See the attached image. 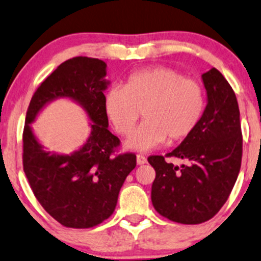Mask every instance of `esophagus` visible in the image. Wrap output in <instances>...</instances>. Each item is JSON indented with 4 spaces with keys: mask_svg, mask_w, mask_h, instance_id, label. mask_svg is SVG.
Segmentation results:
<instances>
[{
    "mask_svg": "<svg viewBox=\"0 0 261 261\" xmlns=\"http://www.w3.org/2000/svg\"><path fill=\"white\" fill-rule=\"evenodd\" d=\"M136 161L138 165H144L147 163V158L143 156V155L138 154V155H136Z\"/></svg>",
    "mask_w": 261,
    "mask_h": 261,
    "instance_id": "1",
    "label": "esophagus"
}]
</instances>
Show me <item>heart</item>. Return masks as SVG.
I'll return each instance as SVG.
<instances>
[{"mask_svg":"<svg viewBox=\"0 0 261 261\" xmlns=\"http://www.w3.org/2000/svg\"><path fill=\"white\" fill-rule=\"evenodd\" d=\"M106 113L121 135L131 133L125 146L146 151L166 142L180 141L193 133L204 110L202 88L176 70L155 67L130 75L123 87H113L105 98Z\"/></svg>","mask_w":261,"mask_h":261,"instance_id":"obj_1","label":"heart"}]
</instances>
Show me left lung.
<instances>
[{"mask_svg":"<svg viewBox=\"0 0 261 261\" xmlns=\"http://www.w3.org/2000/svg\"><path fill=\"white\" fill-rule=\"evenodd\" d=\"M207 103L189 136L167 156L187 161L180 166L161 155L148 158L154 167L151 202L158 213L180 224L212 218L235 186L242 159L240 110L232 88L217 70L201 75Z\"/></svg>","mask_w":261,"mask_h":261,"instance_id":"1","label":"left lung"}]
</instances>
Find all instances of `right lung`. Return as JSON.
<instances>
[{
	"mask_svg": "<svg viewBox=\"0 0 261 261\" xmlns=\"http://www.w3.org/2000/svg\"><path fill=\"white\" fill-rule=\"evenodd\" d=\"M106 62L75 57L62 62L39 85L30 102L25 119L24 172L36 199L55 220L74 229L92 227L110 218L120 188L136 167V155L113 156L120 141L108 130L103 91ZM59 98H67L84 108L91 135L79 150L70 154L48 152L32 130L38 114Z\"/></svg>",
	"mask_w": 261,
	"mask_h": 261,
	"instance_id": "1",
	"label": "right lung"
}]
</instances>
